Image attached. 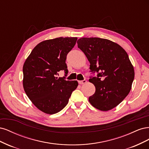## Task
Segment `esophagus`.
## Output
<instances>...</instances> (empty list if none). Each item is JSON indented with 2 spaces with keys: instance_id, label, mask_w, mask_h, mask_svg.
<instances>
[{
  "instance_id": "34e87169",
  "label": "esophagus",
  "mask_w": 149,
  "mask_h": 149,
  "mask_svg": "<svg viewBox=\"0 0 149 149\" xmlns=\"http://www.w3.org/2000/svg\"><path fill=\"white\" fill-rule=\"evenodd\" d=\"M86 82H87V81L86 80V79H84V80H82V81H78V83L80 84H85Z\"/></svg>"
}]
</instances>
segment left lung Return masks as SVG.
<instances>
[{"instance_id":"obj_1","label":"left lung","mask_w":149,"mask_h":149,"mask_svg":"<svg viewBox=\"0 0 149 149\" xmlns=\"http://www.w3.org/2000/svg\"><path fill=\"white\" fill-rule=\"evenodd\" d=\"M78 47L90 63V71L97 73L89 81L96 91L89 101L96 109H113L128 95L134 79V67L127 53L119 45L101 38H81Z\"/></svg>"}]
</instances>
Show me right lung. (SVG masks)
Returning a JSON list of instances; mask_svg holds the SVG:
<instances>
[{"label": "right lung", "mask_w": 149, "mask_h": 149, "mask_svg": "<svg viewBox=\"0 0 149 149\" xmlns=\"http://www.w3.org/2000/svg\"><path fill=\"white\" fill-rule=\"evenodd\" d=\"M77 39L59 37L40 42L24 63L25 92L33 104L45 113L53 114L61 111L78 86L77 81H66L65 76L56 77L61 70L66 74L68 73L66 56Z\"/></svg>", "instance_id": "right-lung-1"}]
</instances>
